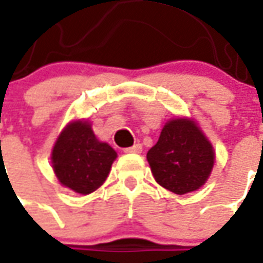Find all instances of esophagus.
Here are the masks:
<instances>
[{
    "label": "esophagus",
    "mask_w": 263,
    "mask_h": 263,
    "mask_svg": "<svg viewBox=\"0 0 263 263\" xmlns=\"http://www.w3.org/2000/svg\"><path fill=\"white\" fill-rule=\"evenodd\" d=\"M141 151H142V145L135 144L129 146V148H126L125 152H128V154H141Z\"/></svg>",
    "instance_id": "esophagus-1"
}]
</instances>
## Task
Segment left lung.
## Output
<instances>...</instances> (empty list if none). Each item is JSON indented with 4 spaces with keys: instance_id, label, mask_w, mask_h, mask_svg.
<instances>
[{
    "instance_id": "left-lung-1",
    "label": "left lung",
    "mask_w": 263,
    "mask_h": 263,
    "mask_svg": "<svg viewBox=\"0 0 263 263\" xmlns=\"http://www.w3.org/2000/svg\"><path fill=\"white\" fill-rule=\"evenodd\" d=\"M146 159L161 186L183 195L206 182L214 168L215 151L194 121L176 118L165 124Z\"/></svg>"
}]
</instances>
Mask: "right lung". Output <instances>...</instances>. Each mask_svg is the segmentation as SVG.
<instances>
[{
    "label": "right lung",
    "mask_w": 263,
    "mask_h": 263,
    "mask_svg": "<svg viewBox=\"0 0 263 263\" xmlns=\"http://www.w3.org/2000/svg\"><path fill=\"white\" fill-rule=\"evenodd\" d=\"M117 152L95 137L88 121L69 122L55 142L52 168L61 185L88 195L105 182Z\"/></svg>",
    "instance_id": "obj_1"
}]
</instances>
